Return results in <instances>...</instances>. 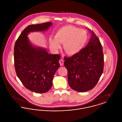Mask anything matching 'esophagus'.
<instances>
[{"instance_id": "esophagus-1", "label": "esophagus", "mask_w": 122, "mask_h": 122, "mask_svg": "<svg viewBox=\"0 0 122 122\" xmlns=\"http://www.w3.org/2000/svg\"><path fill=\"white\" fill-rule=\"evenodd\" d=\"M59 64H60V65H61V66H63L64 65V60H63V59H60V60H59Z\"/></svg>"}]
</instances>
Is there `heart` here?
<instances>
[{"label":"heart","instance_id":"b5f03b06","mask_svg":"<svg viewBox=\"0 0 122 122\" xmlns=\"http://www.w3.org/2000/svg\"><path fill=\"white\" fill-rule=\"evenodd\" d=\"M54 38L50 37L49 43L50 47L57 52L63 44L64 50L70 55L80 52L85 46L88 40L87 32L72 25L64 26L57 30Z\"/></svg>","mask_w":122,"mask_h":122}]
</instances>
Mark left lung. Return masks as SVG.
I'll use <instances>...</instances> for the list:
<instances>
[{
  "mask_svg": "<svg viewBox=\"0 0 122 122\" xmlns=\"http://www.w3.org/2000/svg\"><path fill=\"white\" fill-rule=\"evenodd\" d=\"M85 47L70 57H64L70 87L81 92L91 90L97 84L104 67L102 47L93 31Z\"/></svg>",
  "mask_w": 122,
  "mask_h": 122,
  "instance_id": "1",
  "label": "left lung"
}]
</instances>
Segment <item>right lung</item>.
<instances>
[{"mask_svg": "<svg viewBox=\"0 0 122 122\" xmlns=\"http://www.w3.org/2000/svg\"><path fill=\"white\" fill-rule=\"evenodd\" d=\"M51 22L30 25L24 30L14 47V64L18 77L24 86L36 93H45L52 87L54 75L59 67L58 54H50L46 49L34 46L27 35L30 32L48 29Z\"/></svg>", "mask_w": 122, "mask_h": 122, "instance_id": "add662e5", "label": "right lung"}]
</instances>
